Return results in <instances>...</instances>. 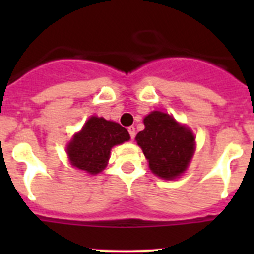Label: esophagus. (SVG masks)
<instances>
[{
    "instance_id": "esophagus-1",
    "label": "esophagus",
    "mask_w": 254,
    "mask_h": 254,
    "mask_svg": "<svg viewBox=\"0 0 254 254\" xmlns=\"http://www.w3.org/2000/svg\"><path fill=\"white\" fill-rule=\"evenodd\" d=\"M127 129H128V133H129V136H131V138H132V140H133L134 134H136V131H134V127H133V126H129V127Z\"/></svg>"
}]
</instances>
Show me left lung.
<instances>
[{
    "instance_id": "obj_1",
    "label": "left lung",
    "mask_w": 254,
    "mask_h": 254,
    "mask_svg": "<svg viewBox=\"0 0 254 254\" xmlns=\"http://www.w3.org/2000/svg\"><path fill=\"white\" fill-rule=\"evenodd\" d=\"M145 129L136 136L149 167L164 179H174L188 167L194 152L193 133L163 112H151L143 120Z\"/></svg>"
}]
</instances>
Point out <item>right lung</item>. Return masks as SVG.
I'll return each instance as SVG.
<instances>
[{
	"mask_svg": "<svg viewBox=\"0 0 254 254\" xmlns=\"http://www.w3.org/2000/svg\"><path fill=\"white\" fill-rule=\"evenodd\" d=\"M128 140V131L125 127L104 118L91 117L81 132L68 143L67 154L73 167L98 174L107 167L112 147Z\"/></svg>",
	"mask_w": 254,
	"mask_h": 254,
	"instance_id": "1",
	"label": "right lung"
}]
</instances>
